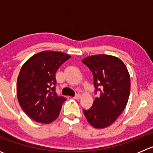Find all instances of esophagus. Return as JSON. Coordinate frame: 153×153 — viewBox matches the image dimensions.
Returning a JSON list of instances; mask_svg holds the SVG:
<instances>
[{
    "instance_id": "1",
    "label": "esophagus",
    "mask_w": 153,
    "mask_h": 153,
    "mask_svg": "<svg viewBox=\"0 0 153 153\" xmlns=\"http://www.w3.org/2000/svg\"><path fill=\"white\" fill-rule=\"evenodd\" d=\"M73 98L74 99H80V98H81V95H80V94H77V95H75V96L73 97Z\"/></svg>"
}]
</instances>
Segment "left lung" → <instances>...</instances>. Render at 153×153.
Returning a JSON list of instances; mask_svg holds the SVG:
<instances>
[{
  "mask_svg": "<svg viewBox=\"0 0 153 153\" xmlns=\"http://www.w3.org/2000/svg\"><path fill=\"white\" fill-rule=\"evenodd\" d=\"M93 75L95 93L100 92L92 107L84 109L88 122L102 129L110 126L121 114L128 102L130 77L127 69L118 58L96 55L82 60Z\"/></svg>",
  "mask_w": 153,
  "mask_h": 153,
  "instance_id": "left-lung-1",
  "label": "left lung"
}]
</instances>
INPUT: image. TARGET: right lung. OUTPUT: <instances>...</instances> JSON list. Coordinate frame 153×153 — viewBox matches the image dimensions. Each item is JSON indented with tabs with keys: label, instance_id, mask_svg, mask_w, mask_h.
Instances as JSON below:
<instances>
[{
	"label": "right lung",
	"instance_id": "obj_1",
	"mask_svg": "<svg viewBox=\"0 0 153 153\" xmlns=\"http://www.w3.org/2000/svg\"><path fill=\"white\" fill-rule=\"evenodd\" d=\"M71 56L61 52L35 54L22 66L17 80L20 106L36 122L49 124L58 117L66 98L55 92V73Z\"/></svg>",
	"mask_w": 153,
	"mask_h": 153
}]
</instances>
